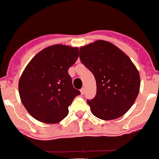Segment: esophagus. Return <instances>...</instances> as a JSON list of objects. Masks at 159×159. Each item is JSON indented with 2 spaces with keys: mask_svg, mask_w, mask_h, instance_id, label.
Masks as SVG:
<instances>
[{
  "mask_svg": "<svg viewBox=\"0 0 159 159\" xmlns=\"http://www.w3.org/2000/svg\"><path fill=\"white\" fill-rule=\"evenodd\" d=\"M80 92H81V95H84V88H82V89H81V90H80Z\"/></svg>",
  "mask_w": 159,
  "mask_h": 159,
  "instance_id": "1",
  "label": "esophagus"
}]
</instances>
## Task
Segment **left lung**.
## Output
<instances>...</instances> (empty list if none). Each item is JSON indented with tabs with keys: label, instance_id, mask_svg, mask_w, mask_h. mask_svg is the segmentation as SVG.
<instances>
[{
	"label": "left lung",
	"instance_id": "8db88e82",
	"mask_svg": "<svg viewBox=\"0 0 159 159\" xmlns=\"http://www.w3.org/2000/svg\"><path fill=\"white\" fill-rule=\"evenodd\" d=\"M79 57L96 81V95L87 100L92 114L103 120L124 115L134 103L141 84L139 72L131 60L104 40L81 47Z\"/></svg>",
	"mask_w": 159,
	"mask_h": 159
}]
</instances>
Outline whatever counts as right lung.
Wrapping results in <instances>:
<instances>
[{"label": "right lung", "instance_id": "add662e5", "mask_svg": "<svg viewBox=\"0 0 159 159\" xmlns=\"http://www.w3.org/2000/svg\"><path fill=\"white\" fill-rule=\"evenodd\" d=\"M79 49L50 46L37 53L18 82L23 106L37 120L57 124L68 114V106L81 92L75 89L68 69L78 58Z\"/></svg>", "mask_w": 159, "mask_h": 159}]
</instances>
